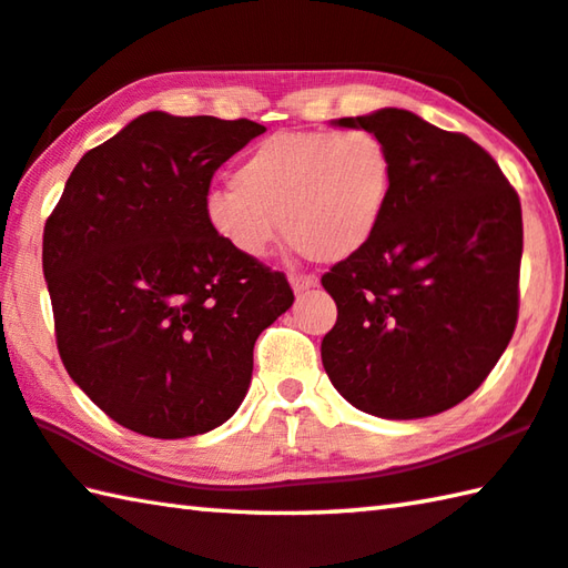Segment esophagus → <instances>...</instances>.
<instances>
[{
    "mask_svg": "<svg viewBox=\"0 0 568 568\" xmlns=\"http://www.w3.org/2000/svg\"><path fill=\"white\" fill-rule=\"evenodd\" d=\"M291 285H293L295 295H303L305 291H313V287H317V277H313V275H291Z\"/></svg>",
    "mask_w": 568,
    "mask_h": 568,
    "instance_id": "obj_1",
    "label": "esophagus"
}]
</instances>
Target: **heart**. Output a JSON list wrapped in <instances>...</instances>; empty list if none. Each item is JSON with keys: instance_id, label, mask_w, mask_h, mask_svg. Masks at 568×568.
<instances>
[{"instance_id": "b5f03b06", "label": "heart", "mask_w": 568, "mask_h": 568, "mask_svg": "<svg viewBox=\"0 0 568 568\" xmlns=\"http://www.w3.org/2000/svg\"><path fill=\"white\" fill-rule=\"evenodd\" d=\"M395 169L387 143L367 129L281 131L233 171V189L203 199L205 223L248 261L281 239L315 263H343L383 225Z\"/></svg>"}]
</instances>
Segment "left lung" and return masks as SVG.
<instances>
[{"mask_svg": "<svg viewBox=\"0 0 568 568\" xmlns=\"http://www.w3.org/2000/svg\"><path fill=\"white\" fill-rule=\"evenodd\" d=\"M333 126L377 133L395 183L367 248L323 275L337 305L323 367L367 415H439L487 379L517 327L519 195L479 143L412 111Z\"/></svg>", "mask_w": 568, "mask_h": 568, "instance_id": "left-lung-1", "label": "left lung"}]
</instances>
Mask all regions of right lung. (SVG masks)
<instances>
[{
    "mask_svg": "<svg viewBox=\"0 0 568 568\" xmlns=\"http://www.w3.org/2000/svg\"><path fill=\"white\" fill-rule=\"evenodd\" d=\"M265 126L149 111L81 156L41 265L69 377L121 427L183 439L235 415L253 345L293 305L285 275L231 251L203 199Z\"/></svg>",
    "mask_w": 568,
    "mask_h": 568,
    "instance_id": "obj_1",
    "label": "right lung"
}]
</instances>
